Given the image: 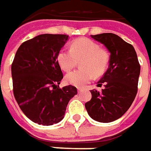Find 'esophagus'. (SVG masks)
<instances>
[{
  "instance_id": "esophagus-1",
  "label": "esophagus",
  "mask_w": 151,
  "mask_h": 151,
  "mask_svg": "<svg viewBox=\"0 0 151 151\" xmlns=\"http://www.w3.org/2000/svg\"><path fill=\"white\" fill-rule=\"evenodd\" d=\"M83 91V88H78V93H81Z\"/></svg>"
}]
</instances>
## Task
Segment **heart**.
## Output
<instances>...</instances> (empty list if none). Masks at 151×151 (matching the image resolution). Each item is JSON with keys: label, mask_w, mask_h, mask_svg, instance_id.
<instances>
[{"label": "heart", "mask_w": 151, "mask_h": 151, "mask_svg": "<svg viewBox=\"0 0 151 151\" xmlns=\"http://www.w3.org/2000/svg\"><path fill=\"white\" fill-rule=\"evenodd\" d=\"M58 62L64 71L68 72L81 61L82 70L66 74L64 80L68 84L75 87H83L93 78V74H102L109 63V54L100 45L90 39H78L71 45V49H63L58 54Z\"/></svg>", "instance_id": "1"}]
</instances>
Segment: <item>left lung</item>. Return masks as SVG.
Returning <instances> with one entry per match:
<instances>
[{
	"mask_svg": "<svg viewBox=\"0 0 151 151\" xmlns=\"http://www.w3.org/2000/svg\"><path fill=\"white\" fill-rule=\"evenodd\" d=\"M111 53L109 67L97 83L101 92L91 90L92 99L85 103L88 115L99 122H111L126 113L138 90L140 65L134 47L112 33L92 35Z\"/></svg>",
	"mask_w": 151,
	"mask_h": 151,
	"instance_id": "left-lung-1",
	"label": "left lung"
}]
</instances>
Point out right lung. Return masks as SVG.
<instances>
[{
	"instance_id": "add662e5",
	"label": "right lung",
	"mask_w": 151,
	"mask_h": 151,
	"mask_svg": "<svg viewBox=\"0 0 151 151\" xmlns=\"http://www.w3.org/2000/svg\"><path fill=\"white\" fill-rule=\"evenodd\" d=\"M68 38L45 34L24 41L11 64L15 100L24 114L39 125L59 122L69 100L78 93L74 86L58 87L63 75L57 57Z\"/></svg>"
}]
</instances>
